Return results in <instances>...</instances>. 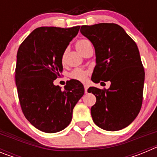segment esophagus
<instances>
[{
	"label": "esophagus",
	"instance_id": "34e87169",
	"mask_svg": "<svg viewBox=\"0 0 157 157\" xmlns=\"http://www.w3.org/2000/svg\"><path fill=\"white\" fill-rule=\"evenodd\" d=\"M88 88L89 86L86 85V84H84V89H85V93L87 94V91H88Z\"/></svg>",
	"mask_w": 157,
	"mask_h": 157
}]
</instances>
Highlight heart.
I'll list each match as a JSON object with an SVG mask.
<instances>
[{
	"instance_id": "heart-1",
	"label": "heart",
	"mask_w": 157,
	"mask_h": 157,
	"mask_svg": "<svg viewBox=\"0 0 157 157\" xmlns=\"http://www.w3.org/2000/svg\"><path fill=\"white\" fill-rule=\"evenodd\" d=\"M87 42H89L88 40L86 39H80L76 42V48L78 51L81 50V48H82L84 45L86 44ZM62 61H64V56H63L62 58ZM89 75V71L84 70V69L82 68H75L71 72L70 77L73 79L78 80V81L83 82L86 79L87 76Z\"/></svg>"
}]
</instances>
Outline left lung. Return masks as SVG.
Returning a JSON list of instances; mask_svg holds the SVG:
<instances>
[{
    "instance_id": "obj_1",
    "label": "left lung",
    "mask_w": 157,
    "mask_h": 157,
    "mask_svg": "<svg viewBox=\"0 0 157 157\" xmlns=\"http://www.w3.org/2000/svg\"><path fill=\"white\" fill-rule=\"evenodd\" d=\"M80 32L95 48L93 82L110 81L108 90L90 87L96 97L91 116L96 125L109 131L125 128L141 110L145 71L134 40L116 23L82 26Z\"/></svg>"
}]
</instances>
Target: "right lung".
Here are the masks:
<instances>
[{
  "label": "right lung",
  "mask_w": 157,
  "mask_h": 157,
  "mask_svg": "<svg viewBox=\"0 0 157 157\" xmlns=\"http://www.w3.org/2000/svg\"><path fill=\"white\" fill-rule=\"evenodd\" d=\"M79 28L38 27L18 49L16 84L20 106L26 119L43 132L66 128L74 107L84 94L83 85L78 80L67 82L63 90L53 84L63 71L65 49Z\"/></svg>",
  "instance_id": "add662e5"
}]
</instances>
